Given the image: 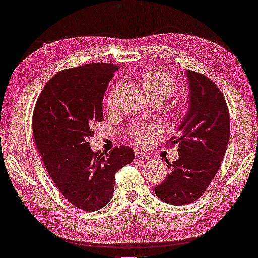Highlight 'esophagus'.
<instances>
[{"label": "esophagus", "mask_w": 258, "mask_h": 258, "mask_svg": "<svg viewBox=\"0 0 258 258\" xmlns=\"http://www.w3.org/2000/svg\"><path fill=\"white\" fill-rule=\"evenodd\" d=\"M136 158L139 159V161H144V159H148L149 157H148V155H147V154L142 153V151H140V150H137L136 151Z\"/></svg>", "instance_id": "1"}]
</instances>
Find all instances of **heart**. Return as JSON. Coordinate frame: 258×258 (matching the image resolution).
Segmentation results:
<instances>
[{"label": "heart", "instance_id": "1", "mask_svg": "<svg viewBox=\"0 0 258 258\" xmlns=\"http://www.w3.org/2000/svg\"><path fill=\"white\" fill-rule=\"evenodd\" d=\"M141 85L144 88L148 101L161 102L170 99L171 95L174 93L177 83L172 73L164 68H154L147 70L141 77ZM113 93H111L108 97L107 104L108 107L112 105ZM183 112V104L180 102L175 103L170 108V114L174 118H179ZM158 134V128L155 126H145V127H139L131 132V138L137 142L138 145H146L149 141L150 137Z\"/></svg>", "mask_w": 258, "mask_h": 258}]
</instances>
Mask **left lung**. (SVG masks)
Segmentation results:
<instances>
[{
  "label": "left lung",
  "mask_w": 258,
  "mask_h": 258,
  "mask_svg": "<svg viewBox=\"0 0 258 258\" xmlns=\"http://www.w3.org/2000/svg\"><path fill=\"white\" fill-rule=\"evenodd\" d=\"M189 104L179 133L167 146H178L179 158L167 162L165 180L155 187L162 201L183 206L198 200L217 174L230 140V113L214 81L187 70Z\"/></svg>",
  "instance_id": "1"
}]
</instances>
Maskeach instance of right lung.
I'll use <instances>...</instances> for the list:
<instances>
[{"label":"right lung","mask_w":258,"mask_h":258,"mask_svg":"<svg viewBox=\"0 0 258 258\" xmlns=\"http://www.w3.org/2000/svg\"><path fill=\"white\" fill-rule=\"evenodd\" d=\"M119 67L92 63L51 78L35 103L32 119L36 149L56 187L84 211L103 208L113 195L114 175L134 159L128 147L94 153L88 139L103 120L102 101Z\"/></svg>","instance_id":"obj_1"}]
</instances>
